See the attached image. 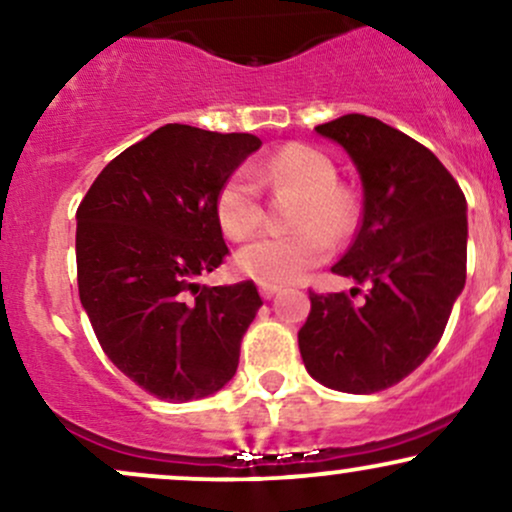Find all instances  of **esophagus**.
<instances>
[{
  "label": "esophagus",
  "mask_w": 512,
  "mask_h": 512,
  "mask_svg": "<svg viewBox=\"0 0 512 512\" xmlns=\"http://www.w3.org/2000/svg\"><path fill=\"white\" fill-rule=\"evenodd\" d=\"M279 291H281V286H276V284H264V281H260V293H262V298H274Z\"/></svg>",
  "instance_id": "34e87169"
}]
</instances>
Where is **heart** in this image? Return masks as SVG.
Returning a JSON list of instances; mask_svg holds the SVG:
<instances>
[{
	"label": "heart",
	"instance_id": "heart-1",
	"mask_svg": "<svg viewBox=\"0 0 512 512\" xmlns=\"http://www.w3.org/2000/svg\"><path fill=\"white\" fill-rule=\"evenodd\" d=\"M337 163L310 144H289L252 170H236L221 182L214 199L216 223L228 238L243 240L262 226L260 185L274 192L293 190L289 211L296 228L255 238L238 250L243 274L264 284L298 281L332 255L334 238L349 236L358 221V202L337 182Z\"/></svg>",
	"mask_w": 512,
	"mask_h": 512
}]
</instances>
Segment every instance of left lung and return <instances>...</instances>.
<instances>
[{
    "label": "left lung",
    "mask_w": 512,
    "mask_h": 512,
    "mask_svg": "<svg viewBox=\"0 0 512 512\" xmlns=\"http://www.w3.org/2000/svg\"><path fill=\"white\" fill-rule=\"evenodd\" d=\"M342 144L363 182V216L346 255L332 267L367 286L310 291L298 332L317 383L351 395L397 385L426 361L467 279V199L424 144L368 115L317 125Z\"/></svg>",
    "instance_id": "obj_1"
}]
</instances>
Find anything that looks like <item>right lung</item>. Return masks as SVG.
Wrapping results in <instances>:
<instances>
[{"mask_svg": "<svg viewBox=\"0 0 512 512\" xmlns=\"http://www.w3.org/2000/svg\"><path fill=\"white\" fill-rule=\"evenodd\" d=\"M260 146L255 134L158 127L76 209L81 305L105 356L158 399H202L236 375L262 298L252 281L209 289L197 276L228 255L216 192Z\"/></svg>", "mask_w": 512, "mask_h": 512, "instance_id": "1", "label": "right lung"}]
</instances>
